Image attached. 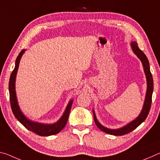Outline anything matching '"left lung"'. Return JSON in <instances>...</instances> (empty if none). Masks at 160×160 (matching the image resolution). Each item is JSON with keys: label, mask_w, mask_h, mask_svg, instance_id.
<instances>
[{"label": "left lung", "mask_w": 160, "mask_h": 160, "mask_svg": "<svg viewBox=\"0 0 160 160\" xmlns=\"http://www.w3.org/2000/svg\"><path fill=\"white\" fill-rule=\"evenodd\" d=\"M131 47L132 48V52L135 53V55L140 59V61H141L143 70H144V72L146 77L147 90H146L144 103H143V106L141 109V112H140V114L136 118L133 119V120L131 121V122L126 124L125 126H122L121 128L116 129L109 128L100 123L99 122L98 119L97 118L95 112H94V110L93 109L92 112L94 115V120L97 126L98 127L101 131H104V132H107L108 134L113 135H123L128 133V132H131L132 131H133L134 129L136 128L138 126H140V124L145 120L150 109L152 103V96L153 92V79L150 72L149 61L148 58L146 57L145 54L138 47L137 42H135V41H132V42H131Z\"/></svg>", "instance_id": "1"}]
</instances>
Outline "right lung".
Returning <instances> with one entry per match:
<instances>
[{"instance_id":"1","label":"right lung","mask_w":160,"mask_h":160,"mask_svg":"<svg viewBox=\"0 0 160 160\" xmlns=\"http://www.w3.org/2000/svg\"><path fill=\"white\" fill-rule=\"evenodd\" d=\"M26 51V49H23L20 51L18 56L16 58L15 68L12 70L11 75L10 77L9 81V93H10V101L11 109L15 117L22 124V125L28 128L29 131H32L34 133L40 135V136H49L58 133L65 126H66L68 119L69 113L71 109L73 99H70L68 103L66 109H65L63 115L61 118L55 123H40L37 121H34L28 118L22 112L18 104L17 94H16L15 90V81L16 76H17L18 70L20 64V59L22 56Z\"/></svg>"}]
</instances>
